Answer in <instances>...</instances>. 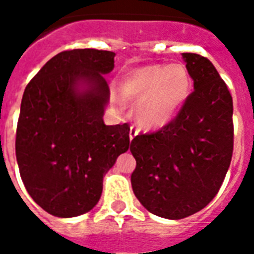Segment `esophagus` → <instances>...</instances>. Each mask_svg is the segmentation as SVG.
Returning <instances> with one entry per match:
<instances>
[{"instance_id": "esophagus-1", "label": "esophagus", "mask_w": 254, "mask_h": 254, "mask_svg": "<svg viewBox=\"0 0 254 254\" xmlns=\"http://www.w3.org/2000/svg\"><path fill=\"white\" fill-rule=\"evenodd\" d=\"M136 134H137V130L134 129V127H130V130H129V138L133 140V138L136 137Z\"/></svg>"}]
</instances>
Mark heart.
Instances as JSON below:
<instances>
[{"instance_id": "heart-1", "label": "heart", "mask_w": 254, "mask_h": 254, "mask_svg": "<svg viewBox=\"0 0 254 254\" xmlns=\"http://www.w3.org/2000/svg\"><path fill=\"white\" fill-rule=\"evenodd\" d=\"M191 91V78L185 65H144L122 78L120 98L134 103L133 117L138 127L152 130L167 125L181 110Z\"/></svg>"}]
</instances>
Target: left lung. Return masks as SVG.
Returning <instances> with one entry per match:
<instances>
[{"label": "left lung", "instance_id": "left-lung-1", "mask_svg": "<svg viewBox=\"0 0 254 254\" xmlns=\"http://www.w3.org/2000/svg\"><path fill=\"white\" fill-rule=\"evenodd\" d=\"M193 78L176 118L130 143L136 159L134 196L149 212L184 219L198 212L216 196L229 170L233 147V98L208 58L184 53Z\"/></svg>", "mask_w": 254, "mask_h": 254}]
</instances>
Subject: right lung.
<instances>
[{
  "instance_id": "add662e5",
  "label": "right lung",
  "mask_w": 254,
  "mask_h": 254,
  "mask_svg": "<svg viewBox=\"0 0 254 254\" xmlns=\"http://www.w3.org/2000/svg\"><path fill=\"white\" fill-rule=\"evenodd\" d=\"M116 53H58L25 87L16 130V159L34 201L58 218L98 204L103 177L129 148L127 124L105 125L110 89L103 74Z\"/></svg>"
}]
</instances>
